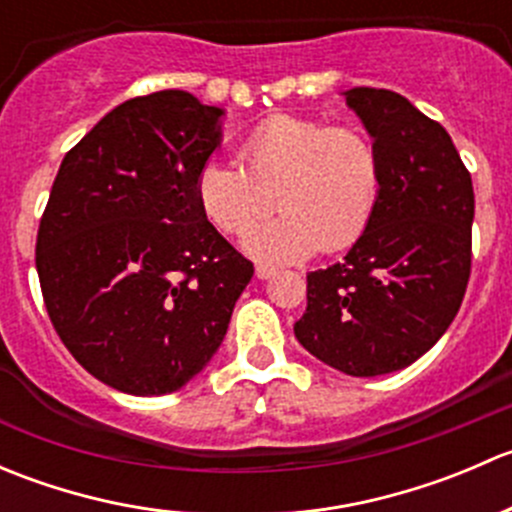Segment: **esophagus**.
Wrapping results in <instances>:
<instances>
[{
    "mask_svg": "<svg viewBox=\"0 0 512 512\" xmlns=\"http://www.w3.org/2000/svg\"><path fill=\"white\" fill-rule=\"evenodd\" d=\"M255 275H257V280H270V277L275 275V270H272V267H267V265H257Z\"/></svg>",
    "mask_w": 512,
    "mask_h": 512,
    "instance_id": "1",
    "label": "esophagus"
}]
</instances>
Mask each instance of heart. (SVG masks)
<instances>
[{
  "instance_id": "1",
  "label": "heart",
  "mask_w": 512,
  "mask_h": 512,
  "mask_svg": "<svg viewBox=\"0 0 512 512\" xmlns=\"http://www.w3.org/2000/svg\"><path fill=\"white\" fill-rule=\"evenodd\" d=\"M240 160L242 168L208 160L195 175V200L215 230L240 235L275 197L283 213L242 237L247 255L262 262H299L317 247L344 250L379 203V151L356 128L272 116L242 141Z\"/></svg>"
}]
</instances>
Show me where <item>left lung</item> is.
Masks as SVG:
<instances>
[{
    "label": "left lung",
    "instance_id": "1",
    "mask_svg": "<svg viewBox=\"0 0 512 512\" xmlns=\"http://www.w3.org/2000/svg\"><path fill=\"white\" fill-rule=\"evenodd\" d=\"M381 160V195L342 262L307 275L294 337L332 369H406L443 337L471 275L476 198L451 136L401 94L344 91Z\"/></svg>",
    "mask_w": 512,
    "mask_h": 512
}]
</instances>
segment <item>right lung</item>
<instances>
[{
    "instance_id": "right-lung-1",
    "label": "right lung",
    "mask_w": 512,
    "mask_h": 512,
    "mask_svg": "<svg viewBox=\"0 0 512 512\" xmlns=\"http://www.w3.org/2000/svg\"><path fill=\"white\" fill-rule=\"evenodd\" d=\"M223 118L188 91L131 98L56 173L36 237L46 312L74 359L123 394L195 379L255 275L195 200Z\"/></svg>"
}]
</instances>
